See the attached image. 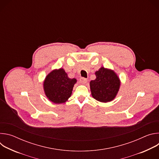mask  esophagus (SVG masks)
Listing matches in <instances>:
<instances>
[{
    "label": "esophagus",
    "mask_w": 159,
    "mask_h": 159,
    "mask_svg": "<svg viewBox=\"0 0 159 159\" xmlns=\"http://www.w3.org/2000/svg\"><path fill=\"white\" fill-rule=\"evenodd\" d=\"M80 82L82 84H85L87 82V79H85V78H84V77H81L80 79Z\"/></svg>",
    "instance_id": "34e87169"
}]
</instances>
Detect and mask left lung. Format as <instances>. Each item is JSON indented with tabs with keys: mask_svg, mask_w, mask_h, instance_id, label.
Wrapping results in <instances>:
<instances>
[{
	"mask_svg": "<svg viewBox=\"0 0 159 159\" xmlns=\"http://www.w3.org/2000/svg\"><path fill=\"white\" fill-rule=\"evenodd\" d=\"M96 79L90 82L92 96L101 102L114 100L121 85V80L116 73L111 69L101 66L95 72Z\"/></svg>",
	"mask_w": 159,
	"mask_h": 159,
	"instance_id": "left-lung-1",
	"label": "left lung"
}]
</instances>
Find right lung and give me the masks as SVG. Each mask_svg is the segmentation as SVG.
I'll use <instances>...</instances> for the list:
<instances>
[{
    "instance_id": "right-lung-1",
    "label": "right lung",
    "mask_w": 159,
    "mask_h": 159,
    "mask_svg": "<svg viewBox=\"0 0 159 159\" xmlns=\"http://www.w3.org/2000/svg\"><path fill=\"white\" fill-rule=\"evenodd\" d=\"M75 78L68 77L63 68L52 70L43 81V90L45 96L55 104H62L70 98L74 85Z\"/></svg>"
}]
</instances>
